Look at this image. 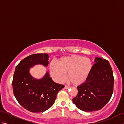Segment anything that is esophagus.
Returning a JSON list of instances; mask_svg holds the SVG:
<instances>
[{
    "label": "esophagus",
    "instance_id": "esophagus-1",
    "mask_svg": "<svg viewBox=\"0 0 124 124\" xmlns=\"http://www.w3.org/2000/svg\"><path fill=\"white\" fill-rule=\"evenodd\" d=\"M64 89H69V87L67 86H64Z\"/></svg>",
    "mask_w": 124,
    "mask_h": 124
}]
</instances>
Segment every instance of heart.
<instances>
[{
  "mask_svg": "<svg viewBox=\"0 0 124 124\" xmlns=\"http://www.w3.org/2000/svg\"><path fill=\"white\" fill-rule=\"evenodd\" d=\"M92 62L87 57L73 55L61 58L56 64L51 63L49 71L52 77L57 82L62 83L67 79L75 86L85 82L92 69Z\"/></svg>",
  "mask_w": 124,
  "mask_h": 124,
  "instance_id": "b5f03b06",
  "label": "heart"
}]
</instances>
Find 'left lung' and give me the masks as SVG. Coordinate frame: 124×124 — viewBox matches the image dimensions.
I'll return each mask as SVG.
<instances>
[{
	"instance_id": "left-lung-1",
	"label": "left lung",
	"mask_w": 124,
	"mask_h": 124,
	"mask_svg": "<svg viewBox=\"0 0 124 124\" xmlns=\"http://www.w3.org/2000/svg\"><path fill=\"white\" fill-rule=\"evenodd\" d=\"M95 64L85 82L77 87L78 94L72 101L78 109L91 112L102 109L111 98L114 78L108 61L95 57Z\"/></svg>"
}]
</instances>
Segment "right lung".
<instances>
[{"mask_svg": "<svg viewBox=\"0 0 124 124\" xmlns=\"http://www.w3.org/2000/svg\"><path fill=\"white\" fill-rule=\"evenodd\" d=\"M49 55L35 54L22 60L15 68L13 79V90L21 106L32 112H41L54 104L59 91L64 86L55 83L48 71L40 79L34 78L30 69L36 65L48 66Z\"/></svg>", "mask_w": 124, "mask_h": 124, "instance_id": "1", "label": "right lung"}]
</instances>
